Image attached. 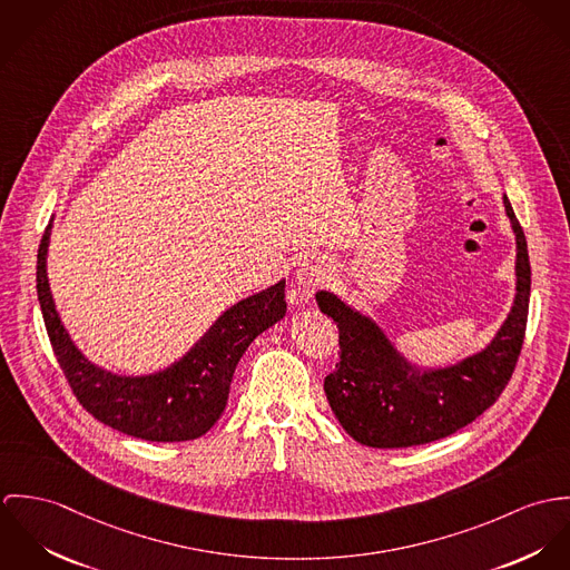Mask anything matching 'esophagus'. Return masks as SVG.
<instances>
[{
    "mask_svg": "<svg viewBox=\"0 0 570 570\" xmlns=\"http://www.w3.org/2000/svg\"><path fill=\"white\" fill-rule=\"evenodd\" d=\"M327 279V268L321 264V262H304L297 271V284L304 288V291H315L318 286H323Z\"/></svg>",
    "mask_w": 570,
    "mask_h": 570,
    "instance_id": "esophagus-1",
    "label": "esophagus"
}]
</instances>
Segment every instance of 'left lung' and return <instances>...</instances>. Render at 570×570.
Wrapping results in <instances>:
<instances>
[{
    "label": "left lung",
    "instance_id": "1",
    "mask_svg": "<svg viewBox=\"0 0 570 570\" xmlns=\"http://www.w3.org/2000/svg\"><path fill=\"white\" fill-rule=\"evenodd\" d=\"M515 232L518 295L492 345L442 372L409 367L365 316L350 311L330 293L316 304L338 327V363L323 389L341 426L372 448H409L456 433L490 409L515 370L529 315L531 264L524 232L507 200Z\"/></svg>",
    "mask_w": 570,
    "mask_h": 570
}]
</instances>
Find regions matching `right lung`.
<instances>
[{
    "label": "right lung",
    "mask_w": 570,
    "mask_h": 570,
    "mask_svg": "<svg viewBox=\"0 0 570 570\" xmlns=\"http://www.w3.org/2000/svg\"><path fill=\"white\" fill-rule=\"evenodd\" d=\"M50 229L52 223L37 254V293L55 356L80 406L98 422L146 442H188L205 435L225 411L240 356L257 334L286 313L284 282L229 308L190 354L166 372L120 379L82 358L55 311L46 273Z\"/></svg>",
    "instance_id": "1"
}]
</instances>
